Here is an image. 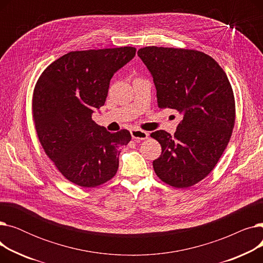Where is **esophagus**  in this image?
Wrapping results in <instances>:
<instances>
[{
    "label": "esophagus",
    "instance_id": "esophagus-1",
    "mask_svg": "<svg viewBox=\"0 0 263 263\" xmlns=\"http://www.w3.org/2000/svg\"><path fill=\"white\" fill-rule=\"evenodd\" d=\"M131 136L133 140L144 141L148 137V132L140 130V129H133V130H131Z\"/></svg>",
    "mask_w": 263,
    "mask_h": 263
}]
</instances>
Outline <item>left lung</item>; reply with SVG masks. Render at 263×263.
<instances>
[{
	"label": "left lung",
	"mask_w": 263,
	"mask_h": 263,
	"mask_svg": "<svg viewBox=\"0 0 263 263\" xmlns=\"http://www.w3.org/2000/svg\"><path fill=\"white\" fill-rule=\"evenodd\" d=\"M137 55L154 78L159 107L182 115L174 136L164 130L150 134L162 147L154 170L166 184L190 187L213 171L229 143L236 119L230 82L200 51L153 46Z\"/></svg>",
	"instance_id": "8db88e82"
}]
</instances>
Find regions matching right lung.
Masks as SVG:
<instances>
[{"instance_id": "right-lung-1", "label": "right lung", "mask_w": 263, "mask_h": 263, "mask_svg": "<svg viewBox=\"0 0 263 263\" xmlns=\"http://www.w3.org/2000/svg\"><path fill=\"white\" fill-rule=\"evenodd\" d=\"M133 47L72 51L49 65L33 93V120L46 155L61 174L82 187L110 180L119 148L131 141L98 126L91 115L105 103L109 81L135 55Z\"/></svg>"}]
</instances>
